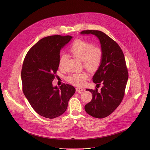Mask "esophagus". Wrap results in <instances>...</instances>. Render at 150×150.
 Segmentation results:
<instances>
[{
    "mask_svg": "<svg viewBox=\"0 0 150 150\" xmlns=\"http://www.w3.org/2000/svg\"><path fill=\"white\" fill-rule=\"evenodd\" d=\"M84 88H76V91L78 92L79 93H80L81 92H82L83 91H84Z\"/></svg>",
    "mask_w": 150,
    "mask_h": 150,
    "instance_id": "34e87169",
    "label": "esophagus"
}]
</instances>
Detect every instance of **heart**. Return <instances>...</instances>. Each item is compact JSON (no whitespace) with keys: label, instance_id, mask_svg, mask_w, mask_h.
<instances>
[{"label":"heart","instance_id":"b5f03b06","mask_svg":"<svg viewBox=\"0 0 150 150\" xmlns=\"http://www.w3.org/2000/svg\"><path fill=\"white\" fill-rule=\"evenodd\" d=\"M70 52L77 59L83 61L84 67L89 71L96 70L101 64L102 59V51L100 48L93 47L91 43L81 40H76L70 48ZM66 55L62 54L59 61V68H63ZM88 74L86 73L71 74L66 79L70 83L77 86L84 85Z\"/></svg>","mask_w":150,"mask_h":150}]
</instances>
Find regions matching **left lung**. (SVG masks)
Wrapping results in <instances>:
<instances>
[{
    "label": "left lung",
    "instance_id": "1",
    "mask_svg": "<svg viewBox=\"0 0 150 150\" xmlns=\"http://www.w3.org/2000/svg\"><path fill=\"white\" fill-rule=\"evenodd\" d=\"M80 34L95 35L100 44L102 59L92 81L96 85L101 83L103 86L99 92L97 88L86 89L92 93V99L85 106V110L93 117L103 118L117 108L124 96L128 80L124 55L118 44L101 31L88 30Z\"/></svg>",
    "mask_w": 150,
    "mask_h": 150
}]
</instances>
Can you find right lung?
Wrapping results in <instances>:
<instances>
[{"instance_id":"add662e5","label":"right lung","mask_w":150,"mask_h":150,"mask_svg":"<svg viewBox=\"0 0 150 150\" xmlns=\"http://www.w3.org/2000/svg\"><path fill=\"white\" fill-rule=\"evenodd\" d=\"M72 36L54 35L45 37L28 52L21 71L23 92L34 110L47 118L63 114L76 89L65 84L53 86L59 67L60 52Z\"/></svg>"}]
</instances>
